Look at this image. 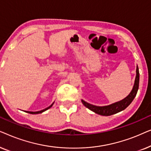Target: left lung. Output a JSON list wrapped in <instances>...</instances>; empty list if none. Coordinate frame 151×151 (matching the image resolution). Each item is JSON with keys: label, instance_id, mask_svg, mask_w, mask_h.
<instances>
[{"label": "left lung", "instance_id": "1", "mask_svg": "<svg viewBox=\"0 0 151 151\" xmlns=\"http://www.w3.org/2000/svg\"><path fill=\"white\" fill-rule=\"evenodd\" d=\"M139 68L137 66V69H136V78L135 80V84H134L133 90L130 93V94L127 98H125L124 100L119 101V102H115L114 104H112L109 106H97L94 105L90 104L88 103H86L84 100H82V104L85 106L86 108L90 109L91 111H93L97 114L104 115V116H109L115 113L120 112V111L124 110L132 102V101L134 100L135 97L137 95L138 88H139Z\"/></svg>", "mask_w": 151, "mask_h": 151}]
</instances>
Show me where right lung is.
<instances>
[{"label": "right lung", "instance_id": "right-lung-1", "mask_svg": "<svg viewBox=\"0 0 151 151\" xmlns=\"http://www.w3.org/2000/svg\"><path fill=\"white\" fill-rule=\"evenodd\" d=\"M53 104H52L51 105V106H49V107H47V108H46L45 109H43V110H41V111H36V112H32V111H26V112H27L28 113H30V114H38V113H41L44 112V111H45L46 110H47V109H50L51 107L52 106Z\"/></svg>", "mask_w": 151, "mask_h": 151}]
</instances>
